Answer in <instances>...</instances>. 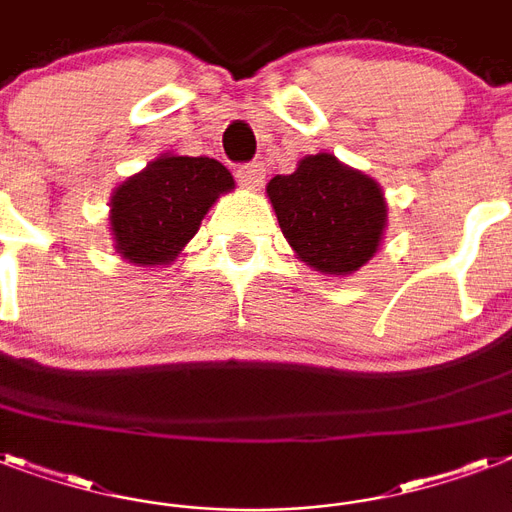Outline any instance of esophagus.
<instances>
[{
  "instance_id": "34e87169",
  "label": "esophagus",
  "mask_w": 512,
  "mask_h": 512,
  "mask_svg": "<svg viewBox=\"0 0 512 512\" xmlns=\"http://www.w3.org/2000/svg\"><path fill=\"white\" fill-rule=\"evenodd\" d=\"M236 177H239L241 188H249V191H255L260 188L265 180V167L263 164H241L239 170H236Z\"/></svg>"
}]
</instances>
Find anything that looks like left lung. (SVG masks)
<instances>
[{"label": "left lung", "mask_w": 512, "mask_h": 512, "mask_svg": "<svg viewBox=\"0 0 512 512\" xmlns=\"http://www.w3.org/2000/svg\"><path fill=\"white\" fill-rule=\"evenodd\" d=\"M265 193L295 257L313 271L350 276L385 239L388 201L380 183L332 154L303 156L292 175H276Z\"/></svg>", "instance_id": "obj_1"}]
</instances>
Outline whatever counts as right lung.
Wrapping results in <instances>:
<instances>
[{
    "instance_id": "right-lung-1",
    "label": "right lung",
    "mask_w": 512,
    "mask_h": 512,
    "mask_svg": "<svg viewBox=\"0 0 512 512\" xmlns=\"http://www.w3.org/2000/svg\"><path fill=\"white\" fill-rule=\"evenodd\" d=\"M233 175L209 156L159 154L111 193V239L122 260L140 268L172 265Z\"/></svg>"
}]
</instances>
